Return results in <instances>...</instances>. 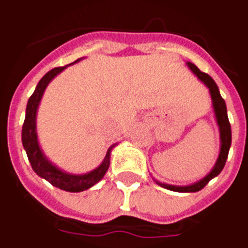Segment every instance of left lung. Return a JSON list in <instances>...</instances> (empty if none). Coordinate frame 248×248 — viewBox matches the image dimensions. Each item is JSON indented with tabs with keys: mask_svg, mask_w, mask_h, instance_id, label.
<instances>
[{
	"mask_svg": "<svg viewBox=\"0 0 248 248\" xmlns=\"http://www.w3.org/2000/svg\"><path fill=\"white\" fill-rule=\"evenodd\" d=\"M186 66L189 67L190 71H191V72H193V74L195 75V76L208 88V89H210L215 118H216L218 130H220V154H218L217 160L215 163L214 168L211 170L210 173L207 174L206 177H203L202 180H199V181L191 184V185L176 186L170 185V184H162V182L156 181V180H155V182H156L158 185L162 186V187H164V189L172 190V191H177V193H195V191L202 190L212 178L216 177L217 174H220V172H221L224 166H225L226 159H228V154H229L230 145H232V129H230V123L229 119H228V112H226L225 101L222 99L221 94H220V90H218L216 82L214 81V78H211L210 75L202 72V71L199 70V68L191 62L186 63Z\"/></svg>",
	"mask_w": 248,
	"mask_h": 248,
	"instance_id": "obj_1",
	"label": "left lung"
}]
</instances>
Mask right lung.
Returning <instances> with one entry per match:
<instances>
[{"label": "right lung", "instance_id": "obj_1", "mask_svg": "<svg viewBox=\"0 0 248 248\" xmlns=\"http://www.w3.org/2000/svg\"><path fill=\"white\" fill-rule=\"evenodd\" d=\"M78 61L80 59H78L76 62H78ZM66 67L67 66L53 68L38 81L33 94L31 95L30 99H28V103H27L26 119H24V124H23L22 129V142L23 147H24V150L27 153V156H28V160H30L31 166H32V170L36 172V174H38L40 177L45 178L46 181H49L51 185L58 187V189L70 191V193H78V191L90 189L92 186H94L97 182L102 180L105 173L108 170V167H110L111 151L116 146V143L108 147L106 156L103 159V162L101 163V166L84 174L67 173L64 170H59L58 167L54 166L44 155L41 147H40V143H38L37 130H36V116H37L38 105L41 102L42 94L45 92L46 86L49 85V82L57 75L61 74Z\"/></svg>", "mask_w": 248, "mask_h": 248}]
</instances>
